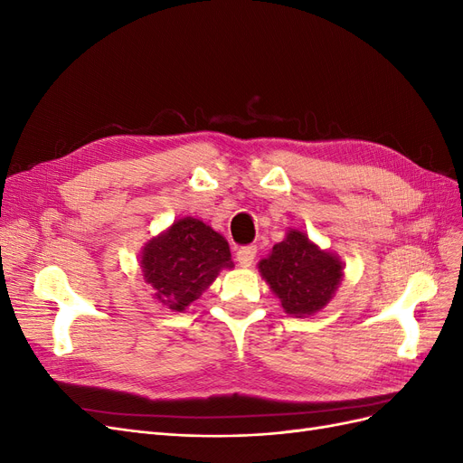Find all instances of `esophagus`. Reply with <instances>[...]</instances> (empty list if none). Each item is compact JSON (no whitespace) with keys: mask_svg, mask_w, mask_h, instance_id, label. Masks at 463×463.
I'll use <instances>...</instances> for the list:
<instances>
[{"mask_svg":"<svg viewBox=\"0 0 463 463\" xmlns=\"http://www.w3.org/2000/svg\"><path fill=\"white\" fill-rule=\"evenodd\" d=\"M255 257H257V247L255 245H247V247H241L240 250H237V262L245 266V269H247V266L253 264Z\"/></svg>","mask_w":463,"mask_h":463,"instance_id":"esophagus-1","label":"esophagus"}]
</instances>
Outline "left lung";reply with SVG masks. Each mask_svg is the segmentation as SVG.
Listing matches in <instances>:
<instances>
[{
	"instance_id": "left-lung-1",
	"label": "left lung",
	"mask_w": 463,
	"mask_h": 463,
	"mask_svg": "<svg viewBox=\"0 0 463 463\" xmlns=\"http://www.w3.org/2000/svg\"><path fill=\"white\" fill-rule=\"evenodd\" d=\"M259 272L282 309L296 317H311L325 309L344 278V262L332 250L320 249L301 230L289 228L284 241L262 259Z\"/></svg>"
}]
</instances>
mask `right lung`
Segmentation results:
<instances>
[{"label": "right lung", "instance_id": "obj_1", "mask_svg": "<svg viewBox=\"0 0 463 463\" xmlns=\"http://www.w3.org/2000/svg\"><path fill=\"white\" fill-rule=\"evenodd\" d=\"M141 269L154 299L181 313L197 301L220 270L233 269L226 237L199 218L185 216L143 247Z\"/></svg>", "mask_w": 463, "mask_h": 463}]
</instances>
